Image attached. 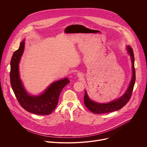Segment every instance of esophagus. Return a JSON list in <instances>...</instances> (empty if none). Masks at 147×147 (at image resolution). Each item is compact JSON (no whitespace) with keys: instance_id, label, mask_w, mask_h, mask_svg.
I'll return each mask as SVG.
<instances>
[{"instance_id":"obj_1","label":"esophagus","mask_w":147,"mask_h":147,"mask_svg":"<svg viewBox=\"0 0 147 147\" xmlns=\"http://www.w3.org/2000/svg\"><path fill=\"white\" fill-rule=\"evenodd\" d=\"M78 77H82V75H81V74L78 73Z\"/></svg>"}]
</instances>
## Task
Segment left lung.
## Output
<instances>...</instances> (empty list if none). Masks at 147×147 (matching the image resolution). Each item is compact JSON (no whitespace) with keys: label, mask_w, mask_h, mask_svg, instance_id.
Returning a JSON list of instances; mask_svg holds the SVG:
<instances>
[{"label":"left lung","mask_w":147,"mask_h":147,"mask_svg":"<svg viewBox=\"0 0 147 147\" xmlns=\"http://www.w3.org/2000/svg\"><path fill=\"white\" fill-rule=\"evenodd\" d=\"M127 49L131 58L133 66V76L127 91L117 100H113L108 103H99L91 100L89 98L87 92L85 91V95L84 96V103L86 107L92 113L101 114L118 111L124 107L130 100L136 81V70L134 68V56L133 50L130 46H128Z\"/></svg>","instance_id":"left-lung-1"}]
</instances>
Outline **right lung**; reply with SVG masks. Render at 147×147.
I'll return each mask as SVG.
<instances>
[{
    "label": "right lung",
    "mask_w": 147,
    "mask_h": 147,
    "mask_svg": "<svg viewBox=\"0 0 147 147\" xmlns=\"http://www.w3.org/2000/svg\"><path fill=\"white\" fill-rule=\"evenodd\" d=\"M24 48V41H23L11 59L10 78L11 88L21 107L26 111L38 115H49L57 106L61 90L70 81L67 78L59 80L52 83L40 95H29L24 88L18 73V63Z\"/></svg>",
    "instance_id": "add662e5"
}]
</instances>
